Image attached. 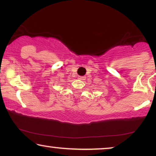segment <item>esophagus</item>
<instances>
[{
    "label": "esophagus",
    "instance_id": "obj_1",
    "mask_svg": "<svg viewBox=\"0 0 156 156\" xmlns=\"http://www.w3.org/2000/svg\"><path fill=\"white\" fill-rule=\"evenodd\" d=\"M78 79H79V80H85V76H78Z\"/></svg>",
    "mask_w": 156,
    "mask_h": 156
}]
</instances>
